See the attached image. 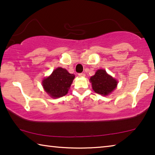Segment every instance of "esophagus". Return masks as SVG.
I'll return each mask as SVG.
<instances>
[{
  "label": "esophagus",
  "instance_id": "34e87169",
  "mask_svg": "<svg viewBox=\"0 0 155 155\" xmlns=\"http://www.w3.org/2000/svg\"><path fill=\"white\" fill-rule=\"evenodd\" d=\"M78 77H85V74H84V73H79V74H78Z\"/></svg>",
  "mask_w": 155,
  "mask_h": 155
}]
</instances>
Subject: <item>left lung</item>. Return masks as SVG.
Wrapping results in <instances>:
<instances>
[{"mask_svg": "<svg viewBox=\"0 0 155 155\" xmlns=\"http://www.w3.org/2000/svg\"><path fill=\"white\" fill-rule=\"evenodd\" d=\"M93 91L97 93L107 96L111 93L117 87V81L108 74L104 70H98L95 74L90 78Z\"/></svg>", "mask_w": 155, "mask_h": 155, "instance_id": "left-lung-1", "label": "left lung"}]
</instances>
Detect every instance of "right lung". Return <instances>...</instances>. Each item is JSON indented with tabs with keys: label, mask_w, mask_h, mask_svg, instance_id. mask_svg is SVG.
I'll use <instances>...</instances> for the list:
<instances>
[{
	"label": "right lung",
	"mask_w": 155,
	"mask_h": 155,
	"mask_svg": "<svg viewBox=\"0 0 155 155\" xmlns=\"http://www.w3.org/2000/svg\"><path fill=\"white\" fill-rule=\"evenodd\" d=\"M75 76L70 74L65 69L58 68L49 77L42 81L45 92L53 98H58L68 94Z\"/></svg>",
	"instance_id": "add662e5"
}]
</instances>
